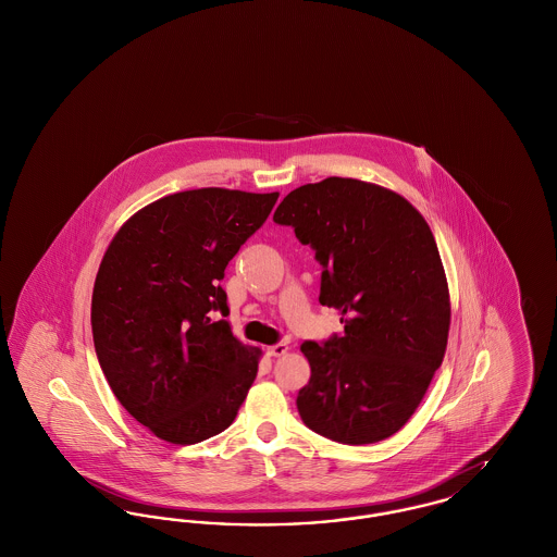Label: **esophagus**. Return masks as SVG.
Instances as JSON below:
<instances>
[{"label": "esophagus", "instance_id": "obj_1", "mask_svg": "<svg viewBox=\"0 0 557 557\" xmlns=\"http://www.w3.org/2000/svg\"><path fill=\"white\" fill-rule=\"evenodd\" d=\"M288 352V345L286 343H275V345L267 346V355L269 357H282Z\"/></svg>", "mask_w": 557, "mask_h": 557}]
</instances>
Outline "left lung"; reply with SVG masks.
I'll list each match as a JSON object with an SVG mask.
<instances>
[{"mask_svg": "<svg viewBox=\"0 0 557 557\" xmlns=\"http://www.w3.org/2000/svg\"><path fill=\"white\" fill-rule=\"evenodd\" d=\"M311 246L319 302L345 323L302 343L311 380L296 407L307 428L343 445L393 436L422 403L449 336V290L434 236L405 198L359 180L296 187L273 214Z\"/></svg>", "mask_w": 557, "mask_h": 557, "instance_id": "1", "label": "left lung"}]
</instances>
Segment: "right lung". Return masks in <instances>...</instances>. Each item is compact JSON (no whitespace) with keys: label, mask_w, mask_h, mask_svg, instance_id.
I'll list each match as a JSON object with an SVG mask.
<instances>
[{"label":"right lung","mask_w":557,"mask_h":557,"mask_svg":"<svg viewBox=\"0 0 557 557\" xmlns=\"http://www.w3.org/2000/svg\"><path fill=\"white\" fill-rule=\"evenodd\" d=\"M273 194L202 187L135 212L110 242L91 296L100 368L119 403L159 438L196 445L236 420L259 348L225 319V267L269 216Z\"/></svg>","instance_id":"add662e5"}]
</instances>
